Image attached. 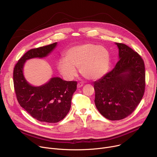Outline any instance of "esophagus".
Instances as JSON below:
<instances>
[{
    "instance_id": "1",
    "label": "esophagus",
    "mask_w": 157,
    "mask_h": 157,
    "mask_svg": "<svg viewBox=\"0 0 157 157\" xmlns=\"http://www.w3.org/2000/svg\"><path fill=\"white\" fill-rule=\"evenodd\" d=\"M82 86H83V83H82V82H78V84H77V87H78V88L81 87Z\"/></svg>"
}]
</instances>
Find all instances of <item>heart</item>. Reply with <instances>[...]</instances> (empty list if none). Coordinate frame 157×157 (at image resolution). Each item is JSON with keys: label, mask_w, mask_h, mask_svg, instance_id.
<instances>
[{"label": "heart", "mask_w": 157, "mask_h": 157, "mask_svg": "<svg viewBox=\"0 0 157 157\" xmlns=\"http://www.w3.org/2000/svg\"><path fill=\"white\" fill-rule=\"evenodd\" d=\"M110 55L103 46L87 43L73 47L66 51L65 59H60L57 64L59 73L66 79L71 80L77 74L89 80H97L104 76L110 66Z\"/></svg>", "instance_id": "obj_1"}]
</instances>
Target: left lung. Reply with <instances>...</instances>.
<instances>
[{
    "label": "left lung",
    "instance_id": "left-lung-1",
    "mask_svg": "<svg viewBox=\"0 0 157 157\" xmlns=\"http://www.w3.org/2000/svg\"><path fill=\"white\" fill-rule=\"evenodd\" d=\"M116 44L119 61L113 70L94 83L96 107L110 121L121 120L131 114L140 102L145 87V65L141 56L125 44Z\"/></svg>",
    "mask_w": 157,
    "mask_h": 157
}]
</instances>
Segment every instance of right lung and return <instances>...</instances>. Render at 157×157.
<instances>
[{
    "instance_id": "1",
    "label": "right lung",
    "mask_w": 157,
    "mask_h": 157,
    "mask_svg": "<svg viewBox=\"0 0 157 157\" xmlns=\"http://www.w3.org/2000/svg\"><path fill=\"white\" fill-rule=\"evenodd\" d=\"M56 46L57 42L28 51L18 60L13 70L14 89L19 104L40 122L56 123L63 119L70 110L73 94L77 87L76 81H64L59 77L52 78L45 84L34 86L24 76L27 60L45 58Z\"/></svg>"
}]
</instances>
